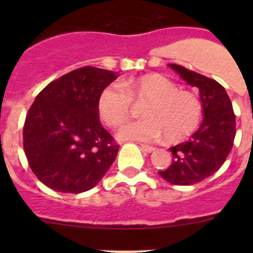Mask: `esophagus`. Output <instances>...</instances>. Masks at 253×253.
<instances>
[{"label": "esophagus", "instance_id": "obj_1", "mask_svg": "<svg viewBox=\"0 0 253 253\" xmlns=\"http://www.w3.org/2000/svg\"><path fill=\"white\" fill-rule=\"evenodd\" d=\"M141 149L143 150V152H145V153H152V152H154L155 148H154V147H150V145H144V144H142V145H141Z\"/></svg>", "mask_w": 253, "mask_h": 253}]
</instances>
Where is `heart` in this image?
<instances>
[{
  "label": "heart",
  "mask_w": 253,
  "mask_h": 253,
  "mask_svg": "<svg viewBox=\"0 0 253 253\" xmlns=\"http://www.w3.org/2000/svg\"><path fill=\"white\" fill-rule=\"evenodd\" d=\"M132 100L147 101L144 119L120 128V139L150 143L167 136L177 142L191 136L202 119V103L196 94L180 90L174 82L160 75H149L124 84L111 83L101 90L99 114L108 126L117 127L129 116Z\"/></svg>",
  "instance_id": "heart-1"
}]
</instances>
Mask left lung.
<instances>
[{
    "label": "left lung",
    "instance_id": "8db88e82",
    "mask_svg": "<svg viewBox=\"0 0 253 253\" xmlns=\"http://www.w3.org/2000/svg\"><path fill=\"white\" fill-rule=\"evenodd\" d=\"M187 84L200 89L203 121L187 142L169 148L174 160L159 175L171 185L197 183L220 169L235 138V114L223 85L214 79L170 63Z\"/></svg>",
    "mask_w": 253,
    "mask_h": 253
}]
</instances>
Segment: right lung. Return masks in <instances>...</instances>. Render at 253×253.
Listing matches in <instances>:
<instances>
[{
    "mask_svg": "<svg viewBox=\"0 0 253 253\" xmlns=\"http://www.w3.org/2000/svg\"><path fill=\"white\" fill-rule=\"evenodd\" d=\"M117 76L86 66L38 94L25 117L23 145L30 169L45 186L82 193L108 172L120 145L99 121L98 101Z\"/></svg>",
    "mask_w": 253,
    "mask_h": 253,
    "instance_id": "1",
    "label": "right lung"
}]
</instances>
